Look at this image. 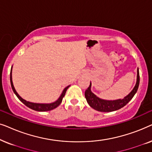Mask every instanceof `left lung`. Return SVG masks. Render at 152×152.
<instances>
[{"instance_id": "left-lung-1", "label": "left lung", "mask_w": 152, "mask_h": 152, "mask_svg": "<svg viewBox=\"0 0 152 152\" xmlns=\"http://www.w3.org/2000/svg\"><path fill=\"white\" fill-rule=\"evenodd\" d=\"M139 83H140V75H139L138 68L137 70V82L136 86L132 91L129 94L122 99H117V100H104V99H99L96 95L93 94L91 91V84L90 83V86L85 91V97H86V101L90 107L93 109L98 111L101 112H111L116 111L121 109L124 107L131 99L133 98L134 95L138 91Z\"/></svg>"}]
</instances>
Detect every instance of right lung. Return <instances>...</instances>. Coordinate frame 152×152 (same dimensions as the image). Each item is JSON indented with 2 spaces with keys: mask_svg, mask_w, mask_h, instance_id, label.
Wrapping results in <instances>:
<instances>
[{
  "mask_svg": "<svg viewBox=\"0 0 152 152\" xmlns=\"http://www.w3.org/2000/svg\"><path fill=\"white\" fill-rule=\"evenodd\" d=\"M12 69H11V72H10V82H11V86H12V88L13 90L14 93H15V95L17 96V97L19 99V100L20 102H22L24 104L26 107H28L30 108L31 109L34 110V111H50V110H53L55 108H57L58 106H59L60 104L61 103L62 99H63V97L65 95L66 91L68 88V87L70 86H68L67 87H66L64 88V90L62 92L61 96L59 97V98L57 99V101L53 103H50V104H37V103H32V102H27L26 100H25L22 98L21 97L19 96V95L18 94L17 92H16L15 88H14V85H13V82H12Z\"/></svg>",
  "mask_w": 152,
  "mask_h": 152,
  "instance_id": "add662e5",
  "label": "right lung"
}]
</instances>
